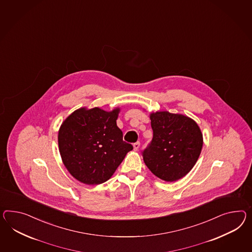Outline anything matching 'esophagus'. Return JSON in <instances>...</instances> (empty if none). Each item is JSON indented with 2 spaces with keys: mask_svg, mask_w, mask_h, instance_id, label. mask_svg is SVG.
Segmentation results:
<instances>
[{
  "mask_svg": "<svg viewBox=\"0 0 252 252\" xmlns=\"http://www.w3.org/2000/svg\"><path fill=\"white\" fill-rule=\"evenodd\" d=\"M140 148V142H137L133 144V149H134V151H137L138 149Z\"/></svg>",
  "mask_w": 252,
  "mask_h": 252,
  "instance_id": "obj_1",
  "label": "esophagus"
}]
</instances>
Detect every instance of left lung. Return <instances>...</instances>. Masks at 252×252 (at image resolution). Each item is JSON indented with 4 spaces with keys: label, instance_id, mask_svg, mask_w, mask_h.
Segmentation results:
<instances>
[{
    "label": "left lung",
    "instance_id": "left-lung-1",
    "mask_svg": "<svg viewBox=\"0 0 252 252\" xmlns=\"http://www.w3.org/2000/svg\"><path fill=\"white\" fill-rule=\"evenodd\" d=\"M154 137L142 152L150 171L166 182L187 175L201 154L203 135L194 120L168 111L151 113Z\"/></svg>",
    "mask_w": 252,
    "mask_h": 252
}]
</instances>
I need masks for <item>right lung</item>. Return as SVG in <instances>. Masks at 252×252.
<instances>
[{
    "label": "right lung",
    "instance_id": "right-lung-1",
    "mask_svg": "<svg viewBox=\"0 0 252 252\" xmlns=\"http://www.w3.org/2000/svg\"><path fill=\"white\" fill-rule=\"evenodd\" d=\"M120 109L99 108L75 110L58 131V146L63 163L77 180L99 185L109 180L133 147L123 140L117 126Z\"/></svg>",
    "mask_w": 252,
    "mask_h": 252
}]
</instances>
